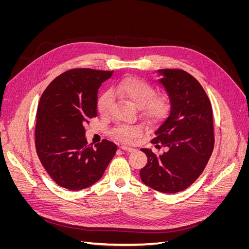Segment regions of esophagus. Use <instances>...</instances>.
<instances>
[{"mask_svg":"<svg viewBox=\"0 0 249 249\" xmlns=\"http://www.w3.org/2000/svg\"><path fill=\"white\" fill-rule=\"evenodd\" d=\"M120 148H122L123 150H124V152H134V150H135L133 147H130V146H125V145L120 146Z\"/></svg>","mask_w":249,"mask_h":249,"instance_id":"esophagus-1","label":"esophagus"}]
</instances>
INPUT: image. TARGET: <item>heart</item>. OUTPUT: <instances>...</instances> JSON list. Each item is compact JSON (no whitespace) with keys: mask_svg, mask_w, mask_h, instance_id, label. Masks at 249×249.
Here are the masks:
<instances>
[{"mask_svg":"<svg viewBox=\"0 0 249 249\" xmlns=\"http://www.w3.org/2000/svg\"><path fill=\"white\" fill-rule=\"evenodd\" d=\"M114 91L129 101L133 106L140 108L141 116L149 124L160 123L168 114L170 104L167 96L156 95L155 88L144 80L129 77L120 81ZM111 105V95L104 93L97 101V110L102 115L107 114ZM139 127L120 125L113 130V136L122 141H130L137 136Z\"/></svg>","mask_w":249,"mask_h":249,"instance_id":"1","label":"heart"}]
</instances>
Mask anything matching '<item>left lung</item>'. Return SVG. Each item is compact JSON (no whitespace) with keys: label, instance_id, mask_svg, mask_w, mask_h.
Listing matches in <instances>:
<instances>
[{"label":"left lung","instance_id":"left-lung-1","mask_svg":"<svg viewBox=\"0 0 249 249\" xmlns=\"http://www.w3.org/2000/svg\"><path fill=\"white\" fill-rule=\"evenodd\" d=\"M157 72L169 97L170 111L152 143H161L166 152L157 156L152 149L141 148L147 164L140 170V178L157 191L177 193L196 180L212 155L213 111L205 90L190 73L182 70Z\"/></svg>","mask_w":249,"mask_h":249}]
</instances>
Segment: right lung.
<instances>
[{"instance_id":"1","label":"right lung","mask_w":249,"mask_h":249,"mask_svg":"<svg viewBox=\"0 0 249 249\" xmlns=\"http://www.w3.org/2000/svg\"><path fill=\"white\" fill-rule=\"evenodd\" d=\"M112 71L70 70L44 90L36 113L35 145L44 169L66 189L82 190L99 180L117 146L87 144L84 124L97 115V90Z\"/></svg>"}]
</instances>
